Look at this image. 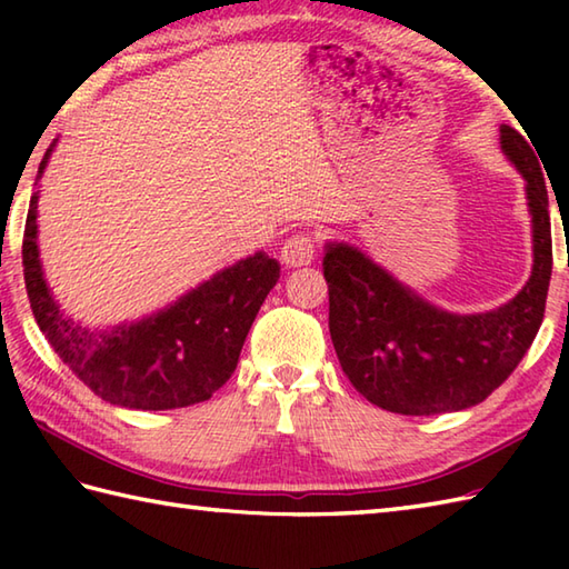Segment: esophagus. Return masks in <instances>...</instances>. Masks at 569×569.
<instances>
[{"label":"esophagus","mask_w":569,"mask_h":569,"mask_svg":"<svg viewBox=\"0 0 569 569\" xmlns=\"http://www.w3.org/2000/svg\"><path fill=\"white\" fill-rule=\"evenodd\" d=\"M318 244L316 239L303 232H296L283 241L281 247V261L291 269H298V266H308L312 259H316Z\"/></svg>","instance_id":"1"}]
</instances>
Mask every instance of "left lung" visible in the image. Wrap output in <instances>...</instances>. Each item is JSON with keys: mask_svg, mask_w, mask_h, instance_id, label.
<instances>
[{"mask_svg": "<svg viewBox=\"0 0 569 569\" xmlns=\"http://www.w3.org/2000/svg\"><path fill=\"white\" fill-rule=\"evenodd\" d=\"M501 149L526 180L533 217V271L509 303L479 316L430 306L349 244H328L330 335L355 389L383 410L438 416L485 401L533 345L552 273L548 190L521 131L501 127Z\"/></svg>", "mask_w": 569, "mask_h": 569, "instance_id": "8db88e82", "label": "left lung"}]
</instances>
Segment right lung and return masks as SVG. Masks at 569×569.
Here are the masks:
<instances>
[{
    "label": "right lung",
    "mask_w": 569,
    "mask_h": 569,
    "mask_svg": "<svg viewBox=\"0 0 569 569\" xmlns=\"http://www.w3.org/2000/svg\"><path fill=\"white\" fill-rule=\"evenodd\" d=\"M36 208L39 190L31 196L21 247L33 318L53 352L94 396L137 410L186 408L208 401L232 377L251 322L281 276L276 259L257 251L156 316L100 332L72 322L46 286Z\"/></svg>",
    "instance_id": "1"
}]
</instances>
